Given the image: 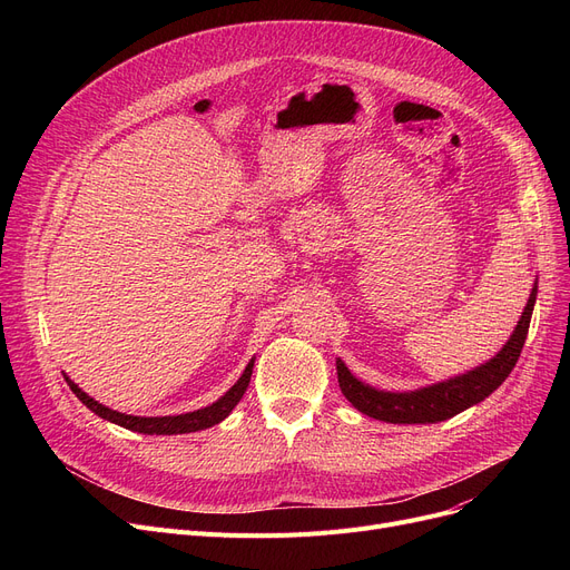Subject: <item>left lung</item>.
I'll return each mask as SVG.
<instances>
[{"label": "left lung", "mask_w": 570, "mask_h": 570, "mask_svg": "<svg viewBox=\"0 0 570 570\" xmlns=\"http://www.w3.org/2000/svg\"><path fill=\"white\" fill-rule=\"evenodd\" d=\"M535 293H538V286L533 284L527 307L522 312V318L518 321V327L513 331L511 340H508L505 346L485 365L475 367L466 374H460L455 379H448L428 387H417V391L387 393V391H376V387L357 381L348 372V367L342 361H337V379H340L344 397L357 411H363L370 417H376V421L404 423V425L441 423V421H448V417L458 415L460 411L483 402L505 381V376L513 372L518 363L527 333H529Z\"/></svg>", "instance_id": "1"}]
</instances>
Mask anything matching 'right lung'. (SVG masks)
I'll return each instance as SVG.
<instances>
[{"label": "right lung", "mask_w": 570, "mask_h": 570, "mask_svg": "<svg viewBox=\"0 0 570 570\" xmlns=\"http://www.w3.org/2000/svg\"><path fill=\"white\" fill-rule=\"evenodd\" d=\"M252 370H254V357L249 361V365L245 367L243 376L237 379V383L230 387V391L219 397L215 404H209L205 409H198V411H191V413H179V415H159V417H145V415H127V413H119V411H112L104 404H99L97 400L89 397L87 393H82L80 387L69 379V387L73 391V395L89 409L95 411L99 417H104V421H110L119 428L125 430H131V432H140V434H189V432H198V430H207L213 428L217 423H222L224 417L235 409V404L243 400L247 385L252 381Z\"/></svg>", "instance_id": "1"}]
</instances>
